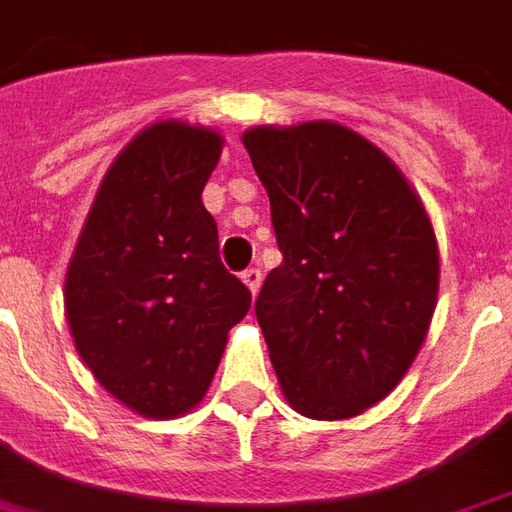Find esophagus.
I'll return each instance as SVG.
<instances>
[{"mask_svg":"<svg viewBox=\"0 0 512 512\" xmlns=\"http://www.w3.org/2000/svg\"><path fill=\"white\" fill-rule=\"evenodd\" d=\"M242 283H245V286H248V291H251L253 297H256V294H259V288H261V270L251 267V270L242 272Z\"/></svg>","mask_w":512,"mask_h":512,"instance_id":"obj_1","label":"esophagus"}]
</instances>
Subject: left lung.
<instances>
[{
	"instance_id": "left-lung-1",
	"label": "left lung",
	"mask_w": 512,
	"mask_h": 512,
	"mask_svg": "<svg viewBox=\"0 0 512 512\" xmlns=\"http://www.w3.org/2000/svg\"><path fill=\"white\" fill-rule=\"evenodd\" d=\"M270 194L283 253L256 318L288 405L315 421L361 416L405 378L426 340L440 251L394 161L334 121L242 134Z\"/></svg>"
}]
</instances>
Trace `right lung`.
<instances>
[{"label":"right lung","instance_id":"right-lung-1","mask_svg":"<svg viewBox=\"0 0 512 512\" xmlns=\"http://www.w3.org/2000/svg\"><path fill=\"white\" fill-rule=\"evenodd\" d=\"M224 137L156 121L115 156L64 275L75 351L137 416L169 421L213 383L251 291L226 272L202 188Z\"/></svg>","mask_w":512,"mask_h":512}]
</instances>
